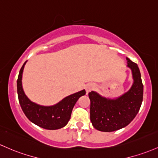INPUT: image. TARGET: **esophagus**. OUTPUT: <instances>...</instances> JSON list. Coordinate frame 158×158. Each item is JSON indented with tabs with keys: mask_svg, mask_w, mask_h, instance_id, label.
I'll use <instances>...</instances> for the list:
<instances>
[{
	"mask_svg": "<svg viewBox=\"0 0 158 158\" xmlns=\"http://www.w3.org/2000/svg\"><path fill=\"white\" fill-rule=\"evenodd\" d=\"M94 88V85L93 84H88L86 85L85 86V90H86V93L88 94L90 91H91Z\"/></svg>",
	"mask_w": 158,
	"mask_h": 158,
	"instance_id": "34e87169",
	"label": "esophagus"
}]
</instances>
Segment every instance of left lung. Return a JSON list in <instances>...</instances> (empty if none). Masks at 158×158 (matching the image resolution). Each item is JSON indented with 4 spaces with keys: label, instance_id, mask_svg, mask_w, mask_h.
I'll use <instances>...</instances> for the list:
<instances>
[{
    "label": "left lung",
    "instance_id": "left-lung-1",
    "mask_svg": "<svg viewBox=\"0 0 158 158\" xmlns=\"http://www.w3.org/2000/svg\"><path fill=\"white\" fill-rule=\"evenodd\" d=\"M133 83L130 90L115 99L102 97L95 91L88 94L90 118L93 127L103 132H112L127 126L137 115L143 98V85L139 69L127 58Z\"/></svg>",
    "mask_w": 158,
    "mask_h": 158
}]
</instances>
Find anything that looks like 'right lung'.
<instances>
[{
	"label": "right lung",
	"mask_w": 158,
	"mask_h": 158,
	"mask_svg": "<svg viewBox=\"0 0 158 158\" xmlns=\"http://www.w3.org/2000/svg\"><path fill=\"white\" fill-rule=\"evenodd\" d=\"M22 67L17 79V93L22 110L31 122L46 130H57L67 125L76 101L85 94V91L76 92L66 97L57 104L44 106L31 101L22 88V73L26 64Z\"/></svg>",
	"instance_id": "obj_1"
}]
</instances>
